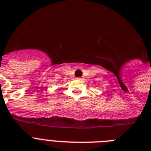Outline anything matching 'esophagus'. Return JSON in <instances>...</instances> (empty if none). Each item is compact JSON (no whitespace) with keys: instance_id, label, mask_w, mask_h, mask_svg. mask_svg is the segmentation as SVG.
<instances>
[{"instance_id":"obj_1","label":"esophagus","mask_w":151,"mask_h":151,"mask_svg":"<svg viewBox=\"0 0 151 151\" xmlns=\"http://www.w3.org/2000/svg\"><path fill=\"white\" fill-rule=\"evenodd\" d=\"M79 78V79H82V78Z\"/></svg>"}]
</instances>
